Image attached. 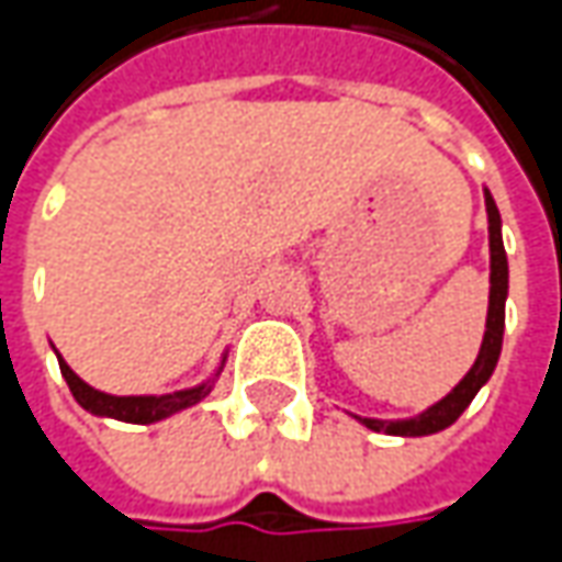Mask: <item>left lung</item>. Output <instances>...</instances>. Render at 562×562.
<instances>
[{"mask_svg": "<svg viewBox=\"0 0 562 562\" xmlns=\"http://www.w3.org/2000/svg\"><path fill=\"white\" fill-rule=\"evenodd\" d=\"M485 209L487 247H491V293H487V322L479 357L472 362V369L460 378V384L447 397L431 403L428 409H422L419 416H409V419H369V416H357L366 428L384 431V435H400V438H422V435L443 431L447 425H453L463 416L465 406L485 387L487 378L494 375L497 359H501V347H504V306H507L509 291V266L504 237H501V212H497V203H494L491 190H485Z\"/></svg>", "mask_w": 562, "mask_h": 562, "instance_id": "obj_1", "label": "left lung"}]
</instances>
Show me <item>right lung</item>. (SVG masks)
Here are the masks:
<instances>
[{
	"instance_id": "add662e5",
	"label": "right lung",
	"mask_w": 562,
	"mask_h": 562,
	"mask_svg": "<svg viewBox=\"0 0 562 562\" xmlns=\"http://www.w3.org/2000/svg\"><path fill=\"white\" fill-rule=\"evenodd\" d=\"M58 357V350H55ZM227 353L218 362V369L212 372V378L200 381L196 387H184V391H171V394H134V397H119V394H105V391H97L90 387L83 378L77 375L75 369L58 357V369H61V378L68 381L75 400L93 416H102V419H119V422H134V425H153V422H162L181 409H190L196 406L200 400L209 397V391L215 387V381L225 369Z\"/></svg>"
}]
</instances>
